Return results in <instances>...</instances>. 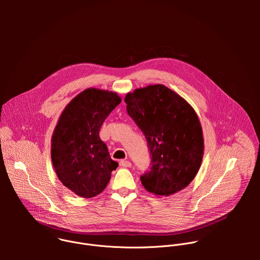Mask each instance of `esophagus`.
Instances as JSON below:
<instances>
[{"instance_id":"obj_1","label":"esophagus","mask_w":260,"mask_h":260,"mask_svg":"<svg viewBox=\"0 0 260 260\" xmlns=\"http://www.w3.org/2000/svg\"><path fill=\"white\" fill-rule=\"evenodd\" d=\"M119 165L121 166V167H125V168H129L131 166H132V162L131 161H128V160H125V159H122V160H120V162H119Z\"/></svg>"}]
</instances>
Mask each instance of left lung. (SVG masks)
Instances as JSON below:
<instances>
[{
    "label": "left lung",
    "mask_w": 260,
    "mask_h": 260,
    "mask_svg": "<svg viewBox=\"0 0 260 260\" xmlns=\"http://www.w3.org/2000/svg\"><path fill=\"white\" fill-rule=\"evenodd\" d=\"M124 102L151 155L150 171L141 176L145 189L168 197L188 186L204 155L202 125L193 108L162 84L135 89Z\"/></svg>",
    "instance_id": "1"
}]
</instances>
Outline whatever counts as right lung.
I'll use <instances>...</instances> for the list:
<instances>
[{
    "label": "right lung",
    "mask_w": 260,
    "mask_h": 260,
    "mask_svg": "<svg viewBox=\"0 0 260 260\" xmlns=\"http://www.w3.org/2000/svg\"><path fill=\"white\" fill-rule=\"evenodd\" d=\"M121 102L116 92L87 88L62 111L51 138V159L67 188L89 199L108 185L118 164L111 159L100 128Z\"/></svg>",
    "instance_id": "1"
}]
</instances>
